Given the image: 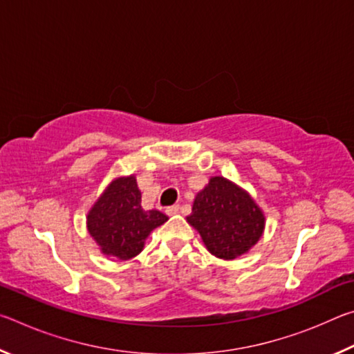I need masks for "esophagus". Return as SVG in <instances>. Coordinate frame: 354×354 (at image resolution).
I'll return each instance as SVG.
<instances>
[{
  "instance_id": "esophagus-1",
  "label": "esophagus",
  "mask_w": 354,
  "mask_h": 354,
  "mask_svg": "<svg viewBox=\"0 0 354 354\" xmlns=\"http://www.w3.org/2000/svg\"><path fill=\"white\" fill-rule=\"evenodd\" d=\"M178 211H179V206L178 205H173V206H169V207L165 209L167 215H175V214H178Z\"/></svg>"
}]
</instances>
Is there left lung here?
I'll list each match as a JSON object with an SVG mask.
<instances>
[{
	"label": "left lung",
	"mask_w": 354,
	"mask_h": 354,
	"mask_svg": "<svg viewBox=\"0 0 354 354\" xmlns=\"http://www.w3.org/2000/svg\"><path fill=\"white\" fill-rule=\"evenodd\" d=\"M187 223L211 254L232 261L247 254L266 230V215L247 190L223 176H212L196 194Z\"/></svg>",
	"instance_id": "1"
}]
</instances>
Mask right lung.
<instances>
[{
    "label": "right lung",
    "instance_id": "1",
    "mask_svg": "<svg viewBox=\"0 0 354 354\" xmlns=\"http://www.w3.org/2000/svg\"><path fill=\"white\" fill-rule=\"evenodd\" d=\"M169 220L160 211H145L134 175L107 184L87 214V231L104 256L128 261L140 253L151 231Z\"/></svg>",
    "mask_w": 354,
    "mask_h": 354
}]
</instances>
